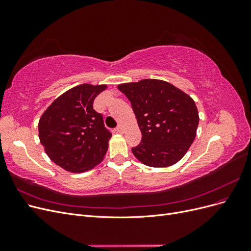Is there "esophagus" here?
<instances>
[{"label":"esophagus","instance_id":"34e87169","mask_svg":"<svg viewBox=\"0 0 251 251\" xmlns=\"http://www.w3.org/2000/svg\"><path fill=\"white\" fill-rule=\"evenodd\" d=\"M116 132L117 133H119V134H123L124 132H125V127L121 126V125H119L117 127H116Z\"/></svg>","mask_w":251,"mask_h":251}]
</instances>
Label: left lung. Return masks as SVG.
I'll use <instances>...</instances> for the list:
<instances>
[{"mask_svg":"<svg viewBox=\"0 0 251 251\" xmlns=\"http://www.w3.org/2000/svg\"><path fill=\"white\" fill-rule=\"evenodd\" d=\"M131 101L142 138L134 156L153 168L178 162L195 140L199 114L191 96L159 79L119 85Z\"/></svg>","mask_w":251,"mask_h":251,"instance_id":"8db88e82","label":"left lung"}]
</instances>
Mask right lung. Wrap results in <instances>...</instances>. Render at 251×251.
Returning a JSON list of instances; mask_svg holds the SVG:
<instances>
[{
  "mask_svg": "<svg viewBox=\"0 0 251 251\" xmlns=\"http://www.w3.org/2000/svg\"><path fill=\"white\" fill-rule=\"evenodd\" d=\"M107 88L83 83L60 95L39 123L40 140L51 160L73 173L93 169L107 153L112 133L93 109L95 97Z\"/></svg>",
  "mask_w": 251,
  "mask_h": 251,
  "instance_id": "obj_1",
  "label": "right lung"
}]
</instances>
